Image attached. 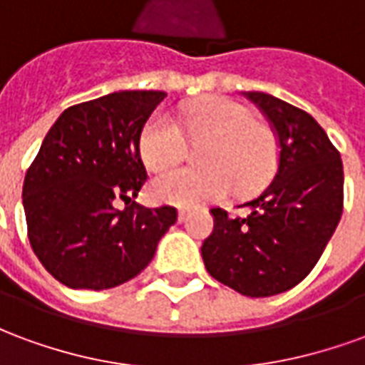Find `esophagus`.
Listing matches in <instances>:
<instances>
[{
    "mask_svg": "<svg viewBox=\"0 0 365 365\" xmlns=\"http://www.w3.org/2000/svg\"><path fill=\"white\" fill-rule=\"evenodd\" d=\"M187 215H190V211H187V209H180V211H178V221L183 222L185 219H187Z\"/></svg>",
    "mask_w": 365,
    "mask_h": 365,
    "instance_id": "1",
    "label": "esophagus"
}]
</instances>
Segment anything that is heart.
<instances>
[{"mask_svg": "<svg viewBox=\"0 0 365 365\" xmlns=\"http://www.w3.org/2000/svg\"><path fill=\"white\" fill-rule=\"evenodd\" d=\"M183 132L199 143L195 158L201 166L168 170L152 180L154 199L174 205H197L225 197L235 190L248 197L264 190L277 168L274 133L254 119L250 109L227 97H205L182 115ZM182 128L166 113L146 119L138 135V154L148 168L164 170L185 156Z\"/></svg>", "mask_w": 365, "mask_h": 365, "instance_id": "obj_1", "label": "heart"}]
</instances>
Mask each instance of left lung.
Segmentation results:
<instances>
[{
  "mask_svg": "<svg viewBox=\"0 0 365 365\" xmlns=\"http://www.w3.org/2000/svg\"><path fill=\"white\" fill-rule=\"evenodd\" d=\"M245 96L272 123L279 164L274 182L245 203V219L211 209L215 227L201 256L217 282L246 297H269L303 282L324 252L342 217L344 172L309 113L264 91Z\"/></svg>",
  "mask_w": 365,
  "mask_h": 365,
  "instance_id": "obj_1",
  "label": "left lung"
}]
</instances>
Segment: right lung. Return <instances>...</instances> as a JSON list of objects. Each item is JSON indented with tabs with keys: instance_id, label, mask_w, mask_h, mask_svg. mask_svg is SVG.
I'll return each mask as SVG.
<instances>
[{
	"instance_id": "right-lung-1",
	"label": "right lung",
	"mask_w": 365,
	"mask_h": 365,
	"mask_svg": "<svg viewBox=\"0 0 365 365\" xmlns=\"http://www.w3.org/2000/svg\"><path fill=\"white\" fill-rule=\"evenodd\" d=\"M164 91H115L68 107L44 136L23 183L29 242L46 272L72 289H109L154 258L174 207L133 199L146 180L138 135ZM117 200L130 202L123 212Z\"/></svg>"
}]
</instances>
